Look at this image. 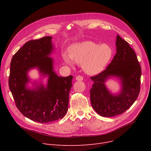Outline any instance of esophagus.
I'll return each mask as SVG.
<instances>
[{"label":"esophagus","mask_w":151,"mask_h":151,"mask_svg":"<svg viewBox=\"0 0 151 151\" xmlns=\"http://www.w3.org/2000/svg\"><path fill=\"white\" fill-rule=\"evenodd\" d=\"M83 76H81V75H78L76 77V80L77 81H83Z\"/></svg>","instance_id":"obj_1"}]
</instances>
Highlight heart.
<instances>
[{
  "label": "heart",
  "mask_w": 151,
  "mask_h": 151,
  "mask_svg": "<svg viewBox=\"0 0 151 151\" xmlns=\"http://www.w3.org/2000/svg\"><path fill=\"white\" fill-rule=\"evenodd\" d=\"M69 54H63V58L68 64L72 65L73 60L83 64L85 71L89 74H97L104 70L113 55L112 48L106 44L99 45L86 41L71 46Z\"/></svg>",
  "instance_id": "b5f03b06"
}]
</instances>
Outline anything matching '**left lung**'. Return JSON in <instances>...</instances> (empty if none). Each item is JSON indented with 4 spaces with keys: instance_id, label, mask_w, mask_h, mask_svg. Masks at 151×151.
Instances as JSON below:
<instances>
[{
    "instance_id": "8db88e82",
    "label": "left lung",
    "mask_w": 151,
    "mask_h": 151,
    "mask_svg": "<svg viewBox=\"0 0 151 151\" xmlns=\"http://www.w3.org/2000/svg\"><path fill=\"white\" fill-rule=\"evenodd\" d=\"M141 68L136 53L128 42L117 35L116 53L105 70L91 77L94 82L90 90L93 109L103 117H113L124 113L135 101L140 91ZM111 76L119 77L122 92L113 96L106 89L104 81Z\"/></svg>"
}]
</instances>
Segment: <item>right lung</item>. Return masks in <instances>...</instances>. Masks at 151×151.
I'll use <instances>...</instances> for the list:
<instances>
[{"instance_id":"1","label":"right lung","mask_w":151,"mask_h":151,"mask_svg":"<svg viewBox=\"0 0 151 151\" xmlns=\"http://www.w3.org/2000/svg\"><path fill=\"white\" fill-rule=\"evenodd\" d=\"M51 37H44L26 42L16 52L10 63L9 85L16 106L29 119L47 123L62 119L68 110L69 92L73 76H58L54 73L52 59L47 57L52 51ZM38 67L49 76L45 88L36 90L25 88L27 71Z\"/></svg>"}]
</instances>
